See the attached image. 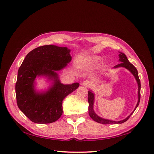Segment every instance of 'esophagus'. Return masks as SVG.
I'll return each mask as SVG.
<instances>
[{"mask_svg": "<svg viewBox=\"0 0 154 154\" xmlns=\"http://www.w3.org/2000/svg\"><path fill=\"white\" fill-rule=\"evenodd\" d=\"M82 85H83V86H84V87H91V83L89 81L85 80V81H84V82H83L82 83Z\"/></svg>", "mask_w": 154, "mask_h": 154, "instance_id": "esophagus-1", "label": "esophagus"}]
</instances>
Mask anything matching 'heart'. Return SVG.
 <instances>
[{"mask_svg":"<svg viewBox=\"0 0 154 154\" xmlns=\"http://www.w3.org/2000/svg\"><path fill=\"white\" fill-rule=\"evenodd\" d=\"M101 60V57L100 56H91L88 57L85 60V62L87 66H94V65L98 63L100 60Z\"/></svg>","mask_w":154,"mask_h":154,"instance_id":"1","label":"heart"}]
</instances>
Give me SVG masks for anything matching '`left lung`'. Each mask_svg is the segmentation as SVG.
Listing matches in <instances>:
<instances>
[{"mask_svg":"<svg viewBox=\"0 0 154 154\" xmlns=\"http://www.w3.org/2000/svg\"><path fill=\"white\" fill-rule=\"evenodd\" d=\"M119 62H120L121 63L116 65L114 67V69L118 68V67H125L127 69H128V71L131 72L134 76L136 78V80L137 81V85H138V101L137 105L135 107V109L134 110V111L132 112L130 114L127 118H126L125 119L122 120V121H118V122H116V121H112V120H110V119H104L102 118L101 117H100L99 116H97L95 112L94 111V109H93V106H94V94L93 93V92L90 90L88 92V114H89L90 117L95 121L96 122L99 123H101V124H121L123 123L129 119V118L131 116V115L133 114L134 112L135 111V110L136 109L137 107L138 106L139 104V101H140V97H141V82L139 78V76H138V72L137 69L133 65L130 63L128 58L126 57V55L123 53L119 52Z\"/></svg>","mask_w":154,"mask_h":154,"instance_id":"1","label":"left lung"}]
</instances>
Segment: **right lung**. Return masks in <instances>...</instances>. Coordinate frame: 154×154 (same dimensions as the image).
I'll list each match as a JSON object with an SVG mask.
<instances>
[{
    "label": "right lung",
    "mask_w": 154,
    "mask_h": 154,
    "mask_svg": "<svg viewBox=\"0 0 154 154\" xmlns=\"http://www.w3.org/2000/svg\"><path fill=\"white\" fill-rule=\"evenodd\" d=\"M70 52L66 47L40 46L26 55L19 67L15 85L17 103L32 122L46 124L58 120L63 113V100L80 85L78 83L63 84L57 72L71 61ZM39 76L53 81L47 91L35 90V80Z\"/></svg>",
    "instance_id": "right-lung-1"
}]
</instances>
